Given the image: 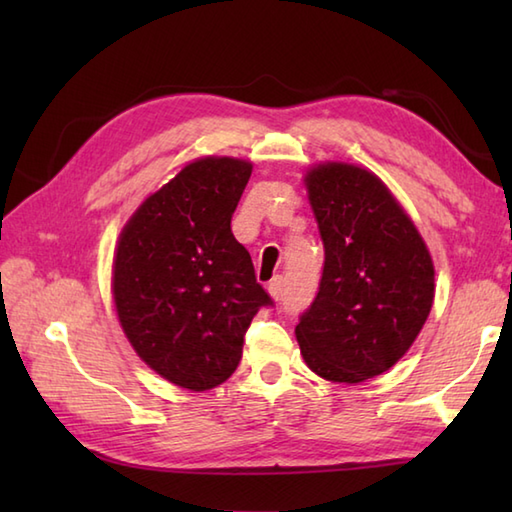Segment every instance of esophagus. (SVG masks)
I'll use <instances>...</instances> for the list:
<instances>
[{"instance_id": "34e87169", "label": "esophagus", "mask_w": 512, "mask_h": 512, "mask_svg": "<svg viewBox=\"0 0 512 512\" xmlns=\"http://www.w3.org/2000/svg\"><path fill=\"white\" fill-rule=\"evenodd\" d=\"M284 290H286V279L281 277V275H277V277L268 284V292H270V297H273V299H281V297H284Z\"/></svg>"}]
</instances>
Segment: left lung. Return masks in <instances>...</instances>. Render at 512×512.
<instances>
[{
    "label": "left lung",
    "instance_id": "obj_1",
    "mask_svg": "<svg viewBox=\"0 0 512 512\" xmlns=\"http://www.w3.org/2000/svg\"><path fill=\"white\" fill-rule=\"evenodd\" d=\"M325 262L295 328L303 361L332 383L396 365L433 306V262L411 217L372 171L325 162L306 173Z\"/></svg>",
    "mask_w": 512,
    "mask_h": 512
}]
</instances>
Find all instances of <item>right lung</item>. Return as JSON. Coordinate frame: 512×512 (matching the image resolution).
<instances>
[{"mask_svg":"<svg viewBox=\"0 0 512 512\" xmlns=\"http://www.w3.org/2000/svg\"><path fill=\"white\" fill-rule=\"evenodd\" d=\"M250 171L237 158L193 160L118 237L112 290L123 332L156 374L191 391L235 372L250 321L273 306L231 231Z\"/></svg>","mask_w":512,"mask_h":512,"instance_id":"right-lung-1","label":"right lung"}]
</instances>
